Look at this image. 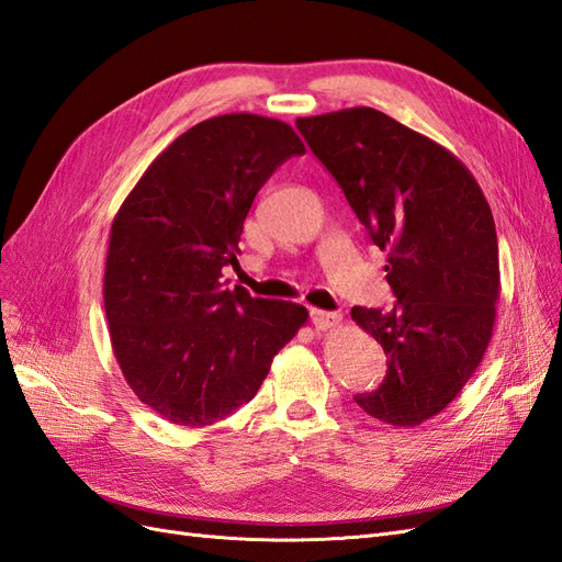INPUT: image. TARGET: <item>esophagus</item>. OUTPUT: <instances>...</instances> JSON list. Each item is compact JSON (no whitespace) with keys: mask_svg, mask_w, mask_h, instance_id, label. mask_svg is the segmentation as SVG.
I'll use <instances>...</instances> for the list:
<instances>
[{"mask_svg":"<svg viewBox=\"0 0 562 562\" xmlns=\"http://www.w3.org/2000/svg\"><path fill=\"white\" fill-rule=\"evenodd\" d=\"M310 318H312V323H314L318 330L337 328L339 321H342V316H339L337 312H323V310H310Z\"/></svg>","mask_w":562,"mask_h":562,"instance_id":"esophagus-1","label":"esophagus"}]
</instances>
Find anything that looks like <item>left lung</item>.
<instances>
[{
  "label": "left lung",
  "mask_w": 562,
  "mask_h": 562,
  "mask_svg": "<svg viewBox=\"0 0 562 562\" xmlns=\"http://www.w3.org/2000/svg\"><path fill=\"white\" fill-rule=\"evenodd\" d=\"M380 250L391 310L353 307L382 345L386 378L356 394L368 415L415 427L438 415L483 361L499 300L492 211L452 151L372 108L295 122Z\"/></svg>",
  "instance_id": "obj_1"
}]
</instances>
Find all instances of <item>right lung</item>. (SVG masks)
<instances>
[{
	"mask_svg": "<svg viewBox=\"0 0 562 562\" xmlns=\"http://www.w3.org/2000/svg\"><path fill=\"white\" fill-rule=\"evenodd\" d=\"M297 133L258 114L213 116L149 164L119 209L105 265L112 349L133 394L180 427H209L258 394L307 321L302 304L225 288L244 220Z\"/></svg>",
	"mask_w": 562,
	"mask_h": 562,
	"instance_id": "obj_1",
	"label": "right lung"
}]
</instances>
